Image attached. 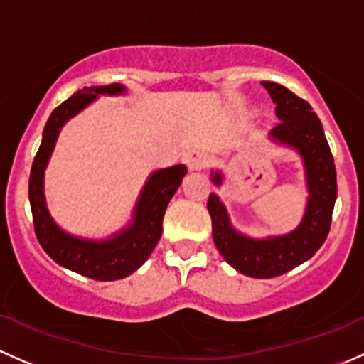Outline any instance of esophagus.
<instances>
[{
    "label": "esophagus",
    "mask_w": 364,
    "mask_h": 364,
    "mask_svg": "<svg viewBox=\"0 0 364 364\" xmlns=\"http://www.w3.org/2000/svg\"><path fill=\"white\" fill-rule=\"evenodd\" d=\"M183 160H185V164L188 166L190 171H200L209 164L208 153H204L200 150H193V151L186 153L185 159Z\"/></svg>",
    "instance_id": "esophagus-1"
}]
</instances>
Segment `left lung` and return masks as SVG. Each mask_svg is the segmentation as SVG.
I'll return each instance as SVG.
<instances>
[{
  "mask_svg": "<svg viewBox=\"0 0 364 364\" xmlns=\"http://www.w3.org/2000/svg\"><path fill=\"white\" fill-rule=\"evenodd\" d=\"M262 85L269 90L281 120L269 132V139L296 151L304 166L309 197L301 221L288 233L255 239L233 227L216 193L209 195L208 209L214 244L225 262L247 277L270 279L311 259L326 240L336 200V171L323 124L312 106L279 83L262 82ZM211 179L216 186L223 185L220 171H211Z\"/></svg>",
  "mask_w": 364,
  "mask_h": 364,
  "instance_id": "left-lung-1",
  "label": "left lung"
}]
</instances>
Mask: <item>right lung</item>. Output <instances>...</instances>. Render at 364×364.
<instances>
[{"label": "right lung", "mask_w": 364, "mask_h": 364, "mask_svg": "<svg viewBox=\"0 0 364 364\" xmlns=\"http://www.w3.org/2000/svg\"><path fill=\"white\" fill-rule=\"evenodd\" d=\"M122 83L85 87L53 109L43 129L40 150L29 176V202L34 232L45 252L64 269L95 279L117 281L136 272L155 250L162 235V220L172 195L186 174L183 164L153 171L132 211V220L106 239H87L68 233L55 223L45 198V169L64 125L90 106L99 95H124Z\"/></svg>", "instance_id": "add662e5"}]
</instances>
